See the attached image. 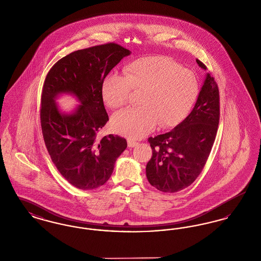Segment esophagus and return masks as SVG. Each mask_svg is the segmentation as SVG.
<instances>
[{"label":"esophagus","mask_w":261,"mask_h":261,"mask_svg":"<svg viewBox=\"0 0 261 261\" xmlns=\"http://www.w3.org/2000/svg\"><path fill=\"white\" fill-rule=\"evenodd\" d=\"M137 145H138V143H137L136 141H134L132 139H128V147L129 148H134Z\"/></svg>","instance_id":"esophagus-1"}]
</instances>
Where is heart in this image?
Instances as JSON below:
<instances>
[{
  "label": "heart",
  "instance_id": "1",
  "mask_svg": "<svg viewBox=\"0 0 261 261\" xmlns=\"http://www.w3.org/2000/svg\"><path fill=\"white\" fill-rule=\"evenodd\" d=\"M133 91H142L139 108L117 112L113 128L131 138H141L159 123L161 128L179 124L199 96V83L188 68L164 56L137 59L123 68V75L112 72L101 83V94L112 109L125 106Z\"/></svg>",
  "mask_w": 261,
  "mask_h": 261
}]
</instances>
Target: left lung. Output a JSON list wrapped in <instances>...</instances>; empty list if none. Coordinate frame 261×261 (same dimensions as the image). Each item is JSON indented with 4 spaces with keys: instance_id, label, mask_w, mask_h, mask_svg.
<instances>
[{
    "instance_id": "obj_1",
    "label": "left lung",
    "mask_w": 261,
    "mask_h": 261,
    "mask_svg": "<svg viewBox=\"0 0 261 261\" xmlns=\"http://www.w3.org/2000/svg\"><path fill=\"white\" fill-rule=\"evenodd\" d=\"M197 63L206 70L204 63ZM219 89L206 73L192 112L165 134L149 137L152 149L146 173L149 184L164 193H176L194 183L213 146L220 117Z\"/></svg>"
}]
</instances>
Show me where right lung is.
<instances>
[{"mask_svg": "<svg viewBox=\"0 0 261 261\" xmlns=\"http://www.w3.org/2000/svg\"><path fill=\"white\" fill-rule=\"evenodd\" d=\"M130 53L115 43L76 50L56 62L45 78L40 109L45 145L62 177L78 189L102 186L127 148L122 137L97 135L109 121L102 80ZM62 92L73 93L82 103L71 115H62L54 102Z\"/></svg>", "mask_w": 261, "mask_h": 261, "instance_id": "right-lung-1", "label": "right lung"}]
</instances>
